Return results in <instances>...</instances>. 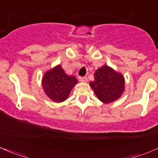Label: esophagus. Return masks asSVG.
I'll list each match as a JSON object with an SVG mask.
<instances>
[{
	"mask_svg": "<svg viewBox=\"0 0 158 158\" xmlns=\"http://www.w3.org/2000/svg\"><path fill=\"white\" fill-rule=\"evenodd\" d=\"M79 79L82 82H87V81H88V79L86 77H79Z\"/></svg>",
	"mask_w": 158,
	"mask_h": 158,
	"instance_id": "1",
	"label": "esophagus"
}]
</instances>
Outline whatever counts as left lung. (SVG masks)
Wrapping results in <instances>:
<instances>
[{"label":"left lung","instance_id":"left-lung-1","mask_svg":"<svg viewBox=\"0 0 158 158\" xmlns=\"http://www.w3.org/2000/svg\"><path fill=\"white\" fill-rule=\"evenodd\" d=\"M95 79L89 85L97 98L105 104L118 99L125 91V78L123 75L107 65L95 71Z\"/></svg>","mask_w":158,"mask_h":158}]
</instances>
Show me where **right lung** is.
I'll list each match as a JSON object with an SVG mask.
<instances>
[{
  "mask_svg": "<svg viewBox=\"0 0 158 158\" xmlns=\"http://www.w3.org/2000/svg\"><path fill=\"white\" fill-rule=\"evenodd\" d=\"M77 83L76 76L66 74L60 65H57L46 72L42 78L44 92L54 102L66 101L72 89Z\"/></svg>",
  "mask_w": 158,
  "mask_h": 158,
  "instance_id": "1",
  "label": "right lung"
}]
</instances>
